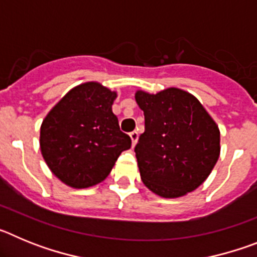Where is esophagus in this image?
Returning <instances> with one entry per match:
<instances>
[{
  "mask_svg": "<svg viewBox=\"0 0 257 257\" xmlns=\"http://www.w3.org/2000/svg\"><path fill=\"white\" fill-rule=\"evenodd\" d=\"M130 138H131V142H133V145H135L136 142H138V139H139V134H138V131H133V133H130Z\"/></svg>",
  "mask_w": 257,
  "mask_h": 257,
  "instance_id": "obj_1",
  "label": "esophagus"
}]
</instances>
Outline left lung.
<instances>
[{
	"label": "left lung",
	"mask_w": 257,
	"mask_h": 257,
	"mask_svg": "<svg viewBox=\"0 0 257 257\" xmlns=\"http://www.w3.org/2000/svg\"><path fill=\"white\" fill-rule=\"evenodd\" d=\"M145 131L135 147L145 187L163 198L196 190L220 156V131L196 96L176 87L136 91Z\"/></svg>",
	"instance_id": "8db88e82"
}]
</instances>
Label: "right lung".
I'll return each instance as SVG.
<instances>
[{
	"instance_id": "obj_1",
	"label": "right lung",
	"mask_w": 257,
	"mask_h": 257,
	"mask_svg": "<svg viewBox=\"0 0 257 257\" xmlns=\"http://www.w3.org/2000/svg\"><path fill=\"white\" fill-rule=\"evenodd\" d=\"M117 92L99 82L73 87L41 124L40 147L45 162L59 180L76 189L101 183L130 136L119 130L112 110Z\"/></svg>"
}]
</instances>
